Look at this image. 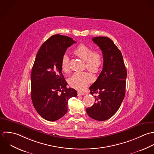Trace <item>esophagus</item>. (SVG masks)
<instances>
[{
  "label": "esophagus",
  "mask_w": 154,
  "mask_h": 154,
  "mask_svg": "<svg viewBox=\"0 0 154 154\" xmlns=\"http://www.w3.org/2000/svg\"><path fill=\"white\" fill-rule=\"evenodd\" d=\"M78 96H82V95H85V93L82 92H78Z\"/></svg>",
  "instance_id": "1"
}]
</instances>
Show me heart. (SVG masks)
Listing matches in <instances>:
<instances>
[{
  "mask_svg": "<svg viewBox=\"0 0 154 154\" xmlns=\"http://www.w3.org/2000/svg\"><path fill=\"white\" fill-rule=\"evenodd\" d=\"M74 54L86 61V68L89 71L96 73L99 71L103 62V57L99 51H92V48L89 46L80 44L74 50ZM61 68L65 73L69 71V58L66 55L62 58ZM92 81V77L88 72H77L69 79L68 82L71 87L77 90H83Z\"/></svg>",
  "mask_w": 154,
  "mask_h": 154,
  "instance_id": "obj_1",
  "label": "heart"
}]
</instances>
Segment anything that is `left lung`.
Here are the masks:
<instances>
[{"label": "left lung", "instance_id": "left-lung-1", "mask_svg": "<svg viewBox=\"0 0 154 154\" xmlns=\"http://www.w3.org/2000/svg\"><path fill=\"white\" fill-rule=\"evenodd\" d=\"M93 42L102 51L103 68L97 80L89 88L96 102L88 108V116L97 121L112 117L119 109L125 93L127 70L122 52L113 41L106 37H95Z\"/></svg>", "mask_w": 154, "mask_h": 154}]
</instances>
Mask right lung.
<instances>
[{
  "instance_id": "add662e5",
  "label": "right lung",
  "mask_w": 154,
  "mask_h": 154,
  "mask_svg": "<svg viewBox=\"0 0 154 154\" xmlns=\"http://www.w3.org/2000/svg\"><path fill=\"white\" fill-rule=\"evenodd\" d=\"M75 43L71 37L55 34L42 45L36 55L31 71V100L37 113L48 121L62 117L67 112L68 99L77 95L75 89L66 88L61 68L67 48Z\"/></svg>"
}]
</instances>
